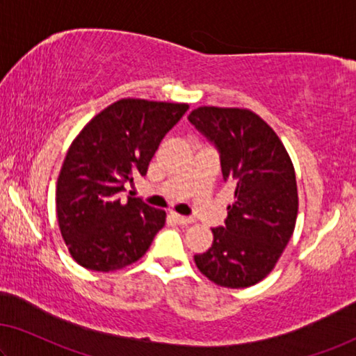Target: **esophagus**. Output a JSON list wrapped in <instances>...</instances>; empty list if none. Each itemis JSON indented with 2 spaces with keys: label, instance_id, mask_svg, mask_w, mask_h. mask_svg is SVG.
Wrapping results in <instances>:
<instances>
[{
  "label": "esophagus",
  "instance_id": "obj_1",
  "mask_svg": "<svg viewBox=\"0 0 356 356\" xmlns=\"http://www.w3.org/2000/svg\"><path fill=\"white\" fill-rule=\"evenodd\" d=\"M171 217H172L174 220L177 222V224H180V225H188V224H192V222H193V217L180 216V214H176V212H172Z\"/></svg>",
  "mask_w": 356,
  "mask_h": 356
}]
</instances>
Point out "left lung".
<instances>
[{
    "mask_svg": "<svg viewBox=\"0 0 356 356\" xmlns=\"http://www.w3.org/2000/svg\"><path fill=\"white\" fill-rule=\"evenodd\" d=\"M192 123L219 153L222 177L235 203L214 241L196 254L200 272L224 288H248L272 272L294 232L297 185L293 163L278 136L243 108L200 107Z\"/></svg>",
    "mask_w": 356,
    "mask_h": 356,
    "instance_id": "left-lung-1",
    "label": "left lung"
}]
</instances>
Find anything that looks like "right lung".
<instances>
[{
    "instance_id": "add662e5",
    "label": "right lung",
    "mask_w": 356,
    "mask_h": 356,
    "mask_svg": "<svg viewBox=\"0 0 356 356\" xmlns=\"http://www.w3.org/2000/svg\"><path fill=\"white\" fill-rule=\"evenodd\" d=\"M187 104L121 99L95 115L73 140L56 190L60 233L84 268L111 272L139 261L163 229L166 212L140 198L121 200L145 176L164 134Z\"/></svg>"
}]
</instances>
